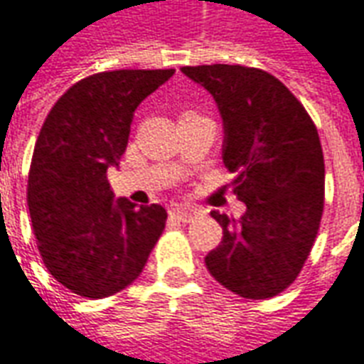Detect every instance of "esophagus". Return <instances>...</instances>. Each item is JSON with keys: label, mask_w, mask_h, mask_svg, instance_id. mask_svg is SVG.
<instances>
[{"label": "esophagus", "mask_w": 364, "mask_h": 364, "mask_svg": "<svg viewBox=\"0 0 364 364\" xmlns=\"http://www.w3.org/2000/svg\"><path fill=\"white\" fill-rule=\"evenodd\" d=\"M169 214L181 222H191L195 216L198 214L197 206H189V205H173L169 208Z\"/></svg>", "instance_id": "obj_1"}]
</instances>
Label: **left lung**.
Here are the masks:
<instances>
[{
	"mask_svg": "<svg viewBox=\"0 0 364 364\" xmlns=\"http://www.w3.org/2000/svg\"><path fill=\"white\" fill-rule=\"evenodd\" d=\"M224 120V166L247 210L236 220L213 210L220 245L205 257L222 287L252 300L281 294L312 252L323 213L326 167L318 128L274 75L240 64L185 66Z\"/></svg>",
	"mask_w": 364,
	"mask_h": 364,
	"instance_id": "1",
	"label": "left lung"
}]
</instances>
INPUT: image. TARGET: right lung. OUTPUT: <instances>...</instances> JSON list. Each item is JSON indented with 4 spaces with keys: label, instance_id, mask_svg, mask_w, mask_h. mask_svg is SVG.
Listing matches in <instances>:
<instances>
[{
    "label": "right lung",
    "instance_id": "1",
    "mask_svg": "<svg viewBox=\"0 0 364 364\" xmlns=\"http://www.w3.org/2000/svg\"><path fill=\"white\" fill-rule=\"evenodd\" d=\"M175 70H114L83 77L60 97L36 138L27 203L44 267L83 298L112 296L142 273L166 228L159 205L117 198L119 166L138 105Z\"/></svg>",
    "mask_w": 364,
    "mask_h": 364
}]
</instances>
